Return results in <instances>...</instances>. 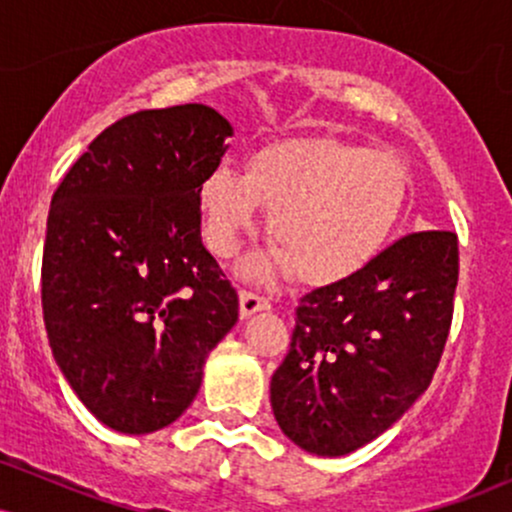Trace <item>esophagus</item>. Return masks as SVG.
Here are the masks:
<instances>
[{
  "mask_svg": "<svg viewBox=\"0 0 512 512\" xmlns=\"http://www.w3.org/2000/svg\"><path fill=\"white\" fill-rule=\"evenodd\" d=\"M267 308L269 301L264 296H257V293L252 291H240V317H250Z\"/></svg>",
  "mask_w": 512,
  "mask_h": 512,
  "instance_id": "esophagus-1",
  "label": "esophagus"
}]
</instances>
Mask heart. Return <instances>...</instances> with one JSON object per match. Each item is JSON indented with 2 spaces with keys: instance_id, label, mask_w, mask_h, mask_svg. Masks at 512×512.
Returning a JSON list of instances; mask_svg holds the SVG:
<instances>
[{
  "instance_id": "b5f03b06",
  "label": "heart",
  "mask_w": 512,
  "mask_h": 512,
  "mask_svg": "<svg viewBox=\"0 0 512 512\" xmlns=\"http://www.w3.org/2000/svg\"><path fill=\"white\" fill-rule=\"evenodd\" d=\"M407 204L397 158L334 137H298L250 154L245 173L211 168L199 185L204 243L233 257L257 231L262 209L274 245L243 262L252 281L293 269L303 284L349 279L385 248Z\"/></svg>"
}]
</instances>
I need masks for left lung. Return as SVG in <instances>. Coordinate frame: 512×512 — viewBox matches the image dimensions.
<instances>
[{
  "mask_svg": "<svg viewBox=\"0 0 512 512\" xmlns=\"http://www.w3.org/2000/svg\"><path fill=\"white\" fill-rule=\"evenodd\" d=\"M457 255L452 231L409 233L349 279L305 293L269 385L276 424L298 448L354 452L424 395L450 332Z\"/></svg>",
  "mask_w": 512,
  "mask_h": 512,
  "instance_id": "1",
  "label": "left lung"
}]
</instances>
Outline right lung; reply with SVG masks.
<instances>
[{
    "instance_id": "add662e5",
    "label": "right lung",
    "mask_w": 512,
    "mask_h": 512,
    "mask_svg": "<svg viewBox=\"0 0 512 512\" xmlns=\"http://www.w3.org/2000/svg\"><path fill=\"white\" fill-rule=\"evenodd\" d=\"M231 134L202 103L139 110L103 129L52 195L45 330L76 397L113 431L173 424L238 322L199 231V185Z\"/></svg>"
}]
</instances>
